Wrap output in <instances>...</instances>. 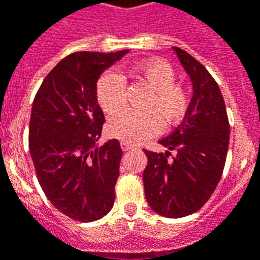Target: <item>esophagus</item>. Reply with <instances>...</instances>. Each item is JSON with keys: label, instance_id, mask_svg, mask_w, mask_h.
Listing matches in <instances>:
<instances>
[{"label": "esophagus", "instance_id": "1", "mask_svg": "<svg viewBox=\"0 0 260 260\" xmlns=\"http://www.w3.org/2000/svg\"><path fill=\"white\" fill-rule=\"evenodd\" d=\"M121 148H122L123 152H126V151H131L134 148V145L128 144V142H121Z\"/></svg>", "mask_w": 260, "mask_h": 260}]
</instances>
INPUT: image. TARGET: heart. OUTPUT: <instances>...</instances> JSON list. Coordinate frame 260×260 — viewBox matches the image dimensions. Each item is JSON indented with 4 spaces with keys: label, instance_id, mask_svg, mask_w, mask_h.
<instances>
[{
    "label": "heart",
    "instance_id": "heart-1",
    "mask_svg": "<svg viewBox=\"0 0 260 260\" xmlns=\"http://www.w3.org/2000/svg\"><path fill=\"white\" fill-rule=\"evenodd\" d=\"M137 74L152 89L145 104L148 112L123 111L108 123V132L128 144H139L156 135L160 129V117L165 125L181 122L189 109V95L176 82L174 68L164 59H149L137 67ZM126 85L115 71L104 72L96 82V100L101 109L115 114L125 104Z\"/></svg>",
    "mask_w": 260,
    "mask_h": 260
}]
</instances>
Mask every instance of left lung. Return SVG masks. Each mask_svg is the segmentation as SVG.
Segmentation results:
<instances>
[{
  "label": "left lung",
  "instance_id": "1",
  "mask_svg": "<svg viewBox=\"0 0 260 260\" xmlns=\"http://www.w3.org/2000/svg\"><path fill=\"white\" fill-rule=\"evenodd\" d=\"M172 49L189 75L193 95L181 125L159 141L165 153L145 151L148 165L142 178L153 211L182 218L199 211L218 185L226 160L229 121L222 92L208 70L186 51ZM171 150L177 152L174 157Z\"/></svg>",
  "mask_w": 260,
  "mask_h": 260
}]
</instances>
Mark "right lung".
Returning <instances> with one entry per match:
<instances>
[{
    "mask_svg": "<svg viewBox=\"0 0 260 260\" xmlns=\"http://www.w3.org/2000/svg\"><path fill=\"white\" fill-rule=\"evenodd\" d=\"M128 52L71 54L52 68L34 100L29 153L35 172L49 202L75 220H98L114 206L122 149L118 139L100 144L105 116L96 82Z\"/></svg>",
    "mask_w": 260,
    "mask_h": 260,
    "instance_id": "obj_1",
    "label": "right lung"
}]
</instances>
